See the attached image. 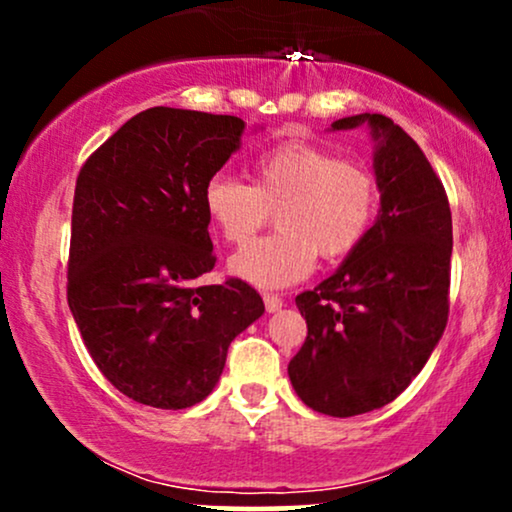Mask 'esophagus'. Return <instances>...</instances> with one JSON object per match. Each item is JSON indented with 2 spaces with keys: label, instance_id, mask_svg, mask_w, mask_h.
I'll list each match as a JSON object with an SVG mask.
<instances>
[{
  "label": "esophagus",
  "instance_id": "esophagus-1",
  "mask_svg": "<svg viewBox=\"0 0 512 512\" xmlns=\"http://www.w3.org/2000/svg\"><path fill=\"white\" fill-rule=\"evenodd\" d=\"M264 308L269 310V313H279L281 305H284V298L276 296V293H264Z\"/></svg>",
  "mask_w": 512,
  "mask_h": 512
}]
</instances>
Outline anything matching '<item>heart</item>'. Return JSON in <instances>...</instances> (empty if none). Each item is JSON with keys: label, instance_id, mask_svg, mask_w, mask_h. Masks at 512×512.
I'll list each match as a JSON object with an SVG mask.
<instances>
[{"label": "heart", "instance_id": "1", "mask_svg": "<svg viewBox=\"0 0 512 512\" xmlns=\"http://www.w3.org/2000/svg\"><path fill=\"white\" fill-rule=\"evenodd\" d=\"M204 211L231 245H245L277 211L280 231L231 260V272L260 289H281L313 272L317 255L349 257L378 214L373 170L308 142H281L252 163V185L214 175L204 187Z\"/></svg>", "mask_w": 512, "mask_h": 512}]
</instances>
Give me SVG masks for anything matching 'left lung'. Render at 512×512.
Segmentation results:
<instances>
[{
  "mask_svg": "<svg viewBox=\"0 0 512 512\" xmlns=\"http://www.w3.org/2000/svg\"><path fill=\"white\" fill-rule=\"evenodd\" d=\"M358 125L378 142V221L330 279L296 296L308 337L289 363L296 395L337 419L402 395L443 337L450 310L452 214L443 182L390 117L332 122Z\"/></svg>",
  "mask_w": 512,
  "mask_h": 512,
  "instance_id": "obj_1",
  "label": "left lung"
}]
</instances>
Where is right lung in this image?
Here are the masks:
<instances>
[{
  "instance_id": "add662e5",
  "label": "right lung",
  "mask_w": 512,
  "mask_h": 512,
  "mask_svg": "<svg viewBox=\"0 0 512 512\" xmlns=\"http://www.w3.org/2000/svg\"><path fill=\"white\" fill-rule=\"evenodd\" d=\"M243 127L233 115L158 105L127 120L79 170L69 310L98 370L139 404L202 402L228 346L264 313L248 281L199 284L216 264L204 187Z\"/></svg>"
}]
</instances>
